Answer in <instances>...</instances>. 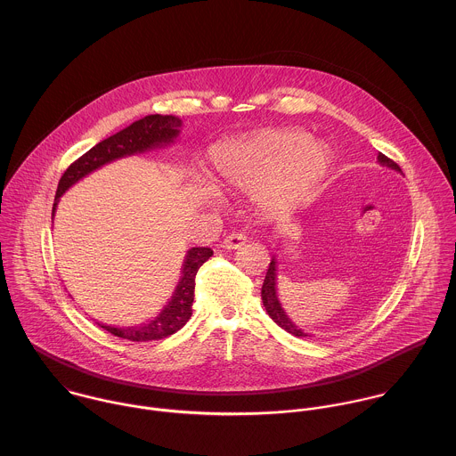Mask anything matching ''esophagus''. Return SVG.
I'll return each instance as SVG.
<instances>
[{"mask_svg":"<svg viewBox=\"0 0 456 456\" xmlns=\"http://www.w3.org/2000/svg\"><path fill=\"white\" fill-rule=\"evenodd\" d=\"M246 235L242 233H230L224 240H223V248L228 249V251H233V249H240L244 244H246Z\"/></svg>","mask_w":456,"mask_h":456,"instance_id":"34e87169","label":"esophagus"}]
</instances>
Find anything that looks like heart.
<instances>
[{
    "label": "heart",
    "mask_w": 456,
    "mask_h": 456,
    "mask_svg": "<svg viewBox=\"0 0 456 456\" xmlns=\"http://www.w3.org/2000/svg\"><path fill=\"white\" fill-rule=\"evenodd\" d=\"M208 164L216 185L253 192L264 212L278 216L311 200L329 173L330 152L299 131L262 129L216 143ZM210 196V191H201L203 200Z\"/></svg>",
    "instance_id": "obj_1"
}]
</instances>
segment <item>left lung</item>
<instances>
[{
	"label": "left lung",
	"instance_id": "1",
	"mask_svg": "<svg viewBox=\"0 0 456 456\" xmlns=\"http://www.w3.org/2000/svg\"><path fill=\"white\" fill-rule=\"evenodd\" d=\"M377 160H379L382 166H387V167H391V169L402 173L400 166H398L395 160H391L389 157H386L384 153H379V155H377ZM262 301H264V305H265L269 316H271L281 329H285L287 332H290V334H294V336H297V338L309 336L307 332H304L303 329H299V327L289 318V314L285 313L283 305H281L280 299H278V260H276V258H273L271 264H269V269H267V274H265V280H264V287H262Z\"/></svg>",
	"mask_w": 456,
	"mask_h": 456
}]
</instances>
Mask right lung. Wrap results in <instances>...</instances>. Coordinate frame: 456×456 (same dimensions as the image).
Masks as SVG:
<instances>
[{
    "label": "right lung",
    "mask_w": 456,
    "mask_h": 456,
    "mask_svg": "<svg viewBox=\"0 0 456 456\" xmlns=\"http://www.w3.org/2000/svg\"><path fill=\"white\" fill-rule=\"evenodd\" d=\"M180 127H182V120L173 115H149L131 124L129 127L122 129L120 133L106 138L104 142L97 143L88 152L83 153L77 160H74L67 167V171L61 175L58 182L54 205H53V217H54L60 196L76 182H79L92 171L117 159L171 145L180 134ZM212 255L214 253L210 248H191L185 253V258L180 269L182 276L178 280V285L171 299L151 322L134 325V327H113L99 322L97 323L108 332L129 341H152V339H162L166 336H171L173 332L180 330L191 318L196 273Z\"/></svg>",
    "instance_id": "right-lung-1"
}]
</instances>
